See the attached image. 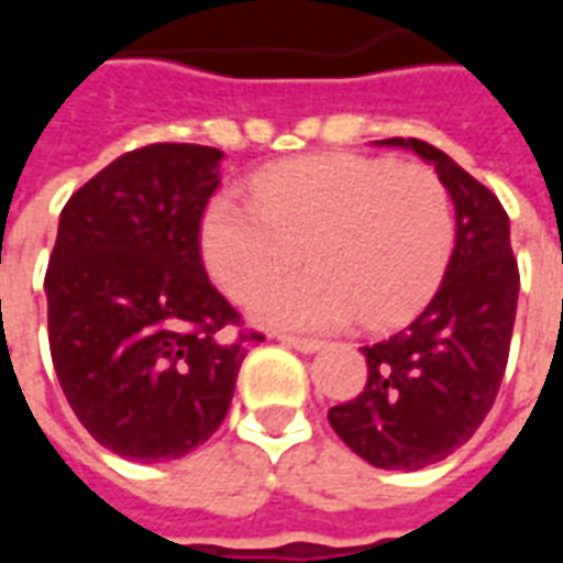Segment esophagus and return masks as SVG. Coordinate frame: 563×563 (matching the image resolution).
Segmentation results:
<instances>
[{
  "label": "esophagus",
  "mask_w": 563,
  "mask_h": 563,
  "mask_svg": "<svg viewBox=\"0 0 563 563\" xmlns=\"http://www.w3.org/2000/svg\"><path fill=\"white\" fill-rule=\"evenodd\" d=\"M280 338V343H286V346H292V350H301V353H317L319 346H322V341L319 338H301V334H277Z\"/></svg>",
  "instance_id": "esophagus-1"
}]
</instances>
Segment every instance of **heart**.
<instances>
[{
    "label": "heart",
    "mask_w": 563,
    "mask_h": 563,
    "mask_svg": "<svg viewBox=\"0 0 563 563\" xmlns=\"http://www.w3.org/2000/svg\"><path fill=\"white\" fill-rule=\"evenodd\" d=\"M313 268L271 286L258 319L367 329L410 319L437 292L455 250L440 174L389 156L322 153L256 174L253 198L222 192L201 220V253L229 298L250 301L301 258Z\"/></svg>",
    "instance_id": "obj_1"
}]
</instances>
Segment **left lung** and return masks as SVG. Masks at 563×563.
Instances as JSON below:
<instances>
[{
  "instance_id": "left-lung-1",
  "label": "left lung",
  "mask_w": 563,
  "mask_h": 563,
  "mask_svg": "<svg viewBox=\"0 0 563 563\" xmlns=\"http://www.w3.org/2000/svg\"><path fill=\"white\" fill-rule=\"evenodd\" d=\"M386 144L434 162L455 201V250L431 305L398 334L362 346L365 389L334 404L329 424L367 464L416 471L464 446L495 404L519 305V262L507 210L488 186L424 141Z\"/></svg>"
}]
</instances>
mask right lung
<instances>
[{"instance_id": "1", "label": "right lung", "mask_w": 563, "mask_h": 563, "mask_svg": "<svg viewBox=\"0 0 563 563\" xmlns=\"http://www.w3.org/2000/svg\"><path fill=\"white\" fill-rule=\"evenodd\" d=\"M220 159L201 144L129 150L59 213L44 274L51 358L80 424L129 461L210 440L246 350L265 341L201 262Z\"/></svg>"}]
</instances>
